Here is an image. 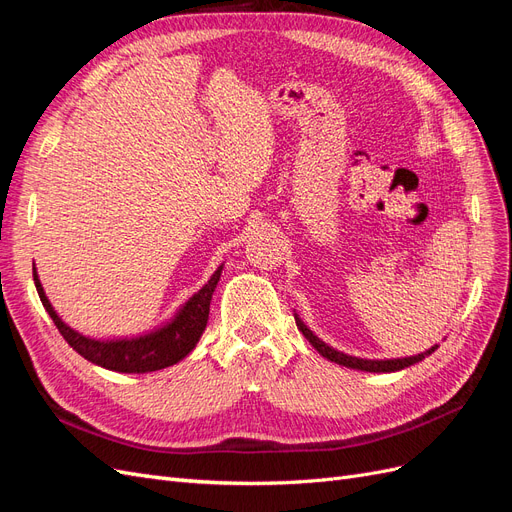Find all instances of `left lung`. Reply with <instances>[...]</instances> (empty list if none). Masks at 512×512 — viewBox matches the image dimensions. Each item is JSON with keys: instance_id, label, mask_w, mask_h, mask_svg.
<instances>
[{"instance_id": "1", "label": "left lung", "mask_w": 512, "mask_h": 512, "mask_svg": "<svg viewBox=\"0 0 512 512\" xmlns=\"http://www.w3.org/2000/svg\"><path fill=\"white\" fill-rule=\"evenodd\" d=\"M294 320H297V327H299V331L305 335L307 342L312 344V346L324 356V359H329V361L339 363V365H344V367H350V369H361V371H399V369L410 367V365H414V363H418V361H423L425 356H429L433 350L438 348V346H433V348H429V350H425V352H421V354H416V356H406V359H389V361L356 359V356H348V354H344V352H337V350L329 348L327 344L320 342V339H318L312 331H309L297 316H294Z\"/></svg>"}]
</instances>
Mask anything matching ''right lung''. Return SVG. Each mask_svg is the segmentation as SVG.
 I'll use <instances>...</instances> for the list:
<instances>
[{"label": "right lung", "instance_id": "add662e5", "mask_svg": "<svg viewBox=\"0 0 512 512\" xmlns=\"http://www.w3.org/2000/svg\"><path fill=\"white\" fill-rule=\"evenodd\" d=\"M220 273H222V267L213 273L211 280L200 288L188 303L183 305L177 318L170 324H166L164 329L138 339H121V342H96V339H89V337H83L81 333L72 331L68 324L61 322V318L53 312V307L40 286L36 271H34V282L40 294V301L46 312H49V316L53 318L55 327L59 329L61 335H64L70 348L79 352L83 359L96 363L104 369L121 371V374H147V371H156V369H164L179 363L183 356H188L194 350L200 335H203L207 327L211 294L215 286H218Z\"/></svg>", "mask_w": 512, "mask_h": 512}]
</instances>
